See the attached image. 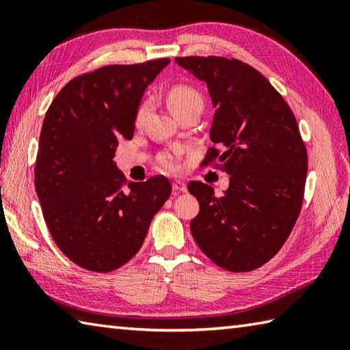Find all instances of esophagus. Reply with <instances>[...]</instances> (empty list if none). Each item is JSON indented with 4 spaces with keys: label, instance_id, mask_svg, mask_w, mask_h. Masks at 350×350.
<instances>
[{
    "label": "esophagus",
    "instance_id": "obj_1",
    "mask_svg": "<svg viewBox=\"0 0 350 350\" xmlns=\"http://www.w3.org/2000/svg\"><path fill=\"white\" fill-rule=\"evenodd\" d=\"M173 191L176 192H187V183L183 180H174L173 182Z\"/></svg>",
    "mask_w": 350,
    "mask_h": 350
}]
</instances>
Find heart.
<instances>
[{
  "label": "heart",
  "instance_id": "1",
  "mask_svg": "<svg viewBox=\"0 0 350 350\" xmlns=\"http://www.w3.org/2000/svg\"><path fill=\"white\" fill-rule=\"evenodd\" d=\"M192 105H197L200 108L203 107L202 96H200V93L196 90V88L188 87V85H176L171 88L168 93V107L171 109V113L176 114L179 113L180 109H185ZM147 111H148V102H144L138 109V114H137L138 122L143 120L144 116L147 114ZM162 165L170 170L176 168L174 156H165V158L162 159Z\"/></svg>",
  "mask_w": 350,
  "mask_h": 350
}]
</instances>
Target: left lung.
Listing matches in <instances>:
<instances>
[{
    "instance_id": "1",
    "label": "left lung",
    "mask_w": 350,
    "mask_h": 350,
    "mask_svg": "<svg viewBox=\"0 0 350 350\" xmlns=\"http://www.w3.org/2000/svg\"><path fill=\"white\" fill-rule=\"evenodd\" d=\"M209 90L215 108L204 163L217 159L230 176L221 197L203 182L188 189L200 203L191 221L197 245L232 272L257 269L284 245L299 217L307 150L286 100L262 73L224 57H177Z\"/></svg>"
}]
</instances>
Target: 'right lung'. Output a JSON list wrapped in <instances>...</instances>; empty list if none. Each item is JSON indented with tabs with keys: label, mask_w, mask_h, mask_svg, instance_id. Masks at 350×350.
Instances as JSON below:
<instances>
[{
	"label": "right lung",
	"mask_w": 350,
	"mask_h": 350,
	"mask_svg": "<svg viewBox=\"0 0 350 350\" xmlns=\"http://www.w3.org/2000/svg\"><path fill=\"white\" fill-rule=\"evenodd\" d=\"M170 58L113 64L69 81L44 116L34 182L52 239L73 263L111 272L143 245L171 194L163 176L129 182L113 161L131 139L146 88Z\"/></svg>",
	"instance_id": "1"
}]
</instances>
